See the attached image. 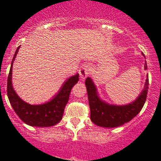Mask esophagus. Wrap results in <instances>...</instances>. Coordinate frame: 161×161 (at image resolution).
Wrapping results in <instances>:
<instances>
[{"label":"esophagus","instance_id":"esophagus-1","mask_svg":"<svg viewBox=\"0 0 161 161\" xmlns=\"http://www.w3.org/2000/svg\"><path fill=\"white\" fill-rule=\"evenodd\" d=\"M79 73L82 79H85L90 73V66L89 64H84L80 69Z\"/></svg>","mask_w":161,"mask_h":161}]
</instances>
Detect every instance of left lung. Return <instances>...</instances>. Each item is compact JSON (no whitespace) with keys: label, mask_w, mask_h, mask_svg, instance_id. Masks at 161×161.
<instances>
[{"label":"left lung","mask_w":161,"mask_h":161,"mask_svg":"<svg viewBox=\"0 0 161 161\" xmlns=\"http://www.w3.org/2000/svg\"><path fill=\"white\" fill-rule=\"evenodd\" d=\"M145 69H147L145 63ZM148 77L146 80L143 90L134 102L126 106H112L102 102L98 97L94 84L89 77L85 80L87 88L90 119L93 123L103 127H117L131 120L141 111L147 99L148 90Z\"/></svg>","instance_id":"8db88e82"}]
</instances>
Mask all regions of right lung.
<instances>
[{"instance_id":"obj_1","label":"right lung","mask_w":161,"mask_h":161,"mask_svg":"<svg viewBox=\"0 0 161 161\" xmlns=\"http://www.w3.org/2000/svg\"><path fill=\"white\" fill-rule=\"evenodd\" d=\"M19 47L16 50L11 63L10 70L7 80V95L13 109L22 122L31 126L47 127L57 124L63 118L64 111L67 102L69 99L72 87L79 80V74L72 76L63 85L58 94L47 103L33 106L22 101L13 89L12 66L14 58L18 52Z\"/></svg>"}]
</instances>
